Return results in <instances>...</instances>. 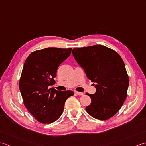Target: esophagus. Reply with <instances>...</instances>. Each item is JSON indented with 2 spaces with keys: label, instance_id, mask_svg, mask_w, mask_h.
<instances>
[{
  "label": "esophagus",
  "instance_id": "1",
  "mask_svg": "<svg viewBox=\"0 0 146 146\" xmlns=\"http://www.w3.org/2000/svg\"><path fill=\"white\" fill-rule=\"evenodd\" d=\"M75 93L76 94H78V95H81V96H82V95H83V94H84L83 93H82V92H78V91H76Z\"/></svg>",
  "mask_w": 146,
  "mask_h": 146
}]
</instances>
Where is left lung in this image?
Segmentation results:
<instances>
[{
  "label": "left lung",
  "mask_w": 146,
  "mask_h": 146,
  "mask_svg": "<svg viewBox=\"0 0 146 146\" xmlns=\"http://www.w3.org/2000/svg\"><path fill=\"white\" fill-rule=\"evenodd\" d=\"M73 55L88 78L96 83V93L86 111L99 120H107L121 109L127 97L129 79L122 58L116 52L100 45L74 48Z\"/></svg>",
  "instance_id": "left-lung-1"
}]
</instances>
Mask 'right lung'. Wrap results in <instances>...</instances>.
Listing matches in <instances>:
<instances>
[{
  "label": "right lung",
  "mask_w": 146,
  "mask_h": 146,
  "mask_svg": "<svg viewBox=\"0 0 146 146\" xmlns=\"http://www.w3.org/2000/svg\"><path fill=\"white\" fill-rule=\"evenodd\" d=\"M72 53V48H46L31 53L26 59L19 81V88L25 108L40 123L50 124L62 114L66 100L72 91H57L58 68Z\"/></svg>",
  "instance_id": "obj_1"
}]
</instances>
